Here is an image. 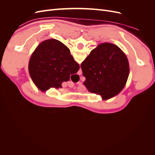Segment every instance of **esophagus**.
I'll return each mask as SVG.
<instances>
[{"instance_id": "obj_1", "label": "esophagus", "mask_w": 155, "mask_h": 155, "mask_svg": "<svg viewBox=\"0 0 155 155\" xmlns=\"http://www.w3.org/2000/svg\"><path fill=\"white\" fill-rule=\"evenodd\" d=\"M78 73H79V74H81V73H82V72H81V70H79V72H78Z\"/></svg>"}]
</instances>
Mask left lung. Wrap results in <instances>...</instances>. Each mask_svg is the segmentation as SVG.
<instances>
[{
	"label": "left lung",
	"instance_id": "obj_1",
	"mask_svg": "<svg viewBox=\"0 0 155 155\" xmlns=\"http://www.w3.org/2000/svg\"><path fill=\"white\" fill-rule=\"evenodd\" d=\"M81 68L86 78L84 85L104 100L123 90L129 74L126 55L118 46L110 43L97 45L82 62Z\"/></svg>",
	"mask_w": 155,
	"mask_h": 155
}]
</instances>
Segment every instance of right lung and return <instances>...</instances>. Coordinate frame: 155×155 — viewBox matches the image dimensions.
Segmentation results:
<instances>
[{"instance_id": "right-lung-1", "label": "right lung", "mask_w": 155, "mask_h": 155, "mask_svg": "<svg viewBox=\"0 0 155 155\" xmlns=\"http://www.w3.org/2000/svg\"><path fill=\"white\" fill-rule=\"evenodd\" d=\"M79 64L67 46L57 39L42 42L33 52L28 64L30 77L41 91L61 88L70 75L78 72Z\"/></svg>"}]
</instances>
